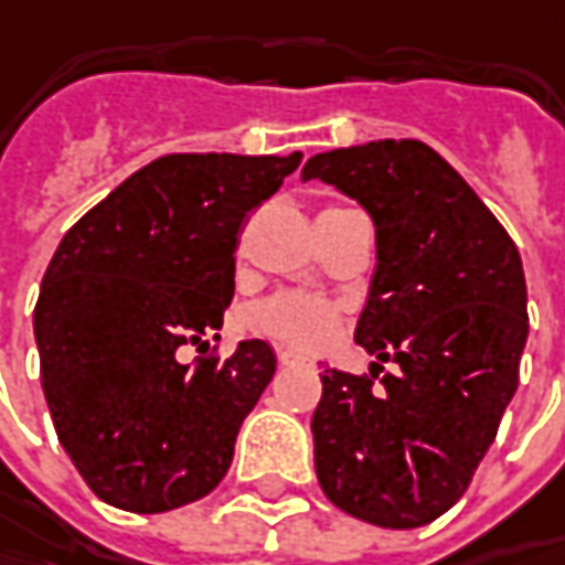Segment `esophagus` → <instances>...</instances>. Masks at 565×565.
<instances>
[{"mask_svg": "<svg viewBox=\"0 0 565 565\" xmlns=\"http://www.w3.org/2000/svg\"><path fill=\"white\" fill-rule=\"evenodd\" d=\"M278 363L281 366H297V363H303V354H297V351H278Z\"/></svg>", "mask_w": 565, "mask_h": 565, "instance_id": "esophagus-1", "label": "esophagus"}]
</instances>
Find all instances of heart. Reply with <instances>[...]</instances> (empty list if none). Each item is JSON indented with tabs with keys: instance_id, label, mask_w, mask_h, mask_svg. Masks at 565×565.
<instances>
[{
	"instance_id": "b5f03b06",
	"label": "heart",
	"mask_w": 565,
	"mask_h": 565,
	"mask_svg": "<svg viewBox=\"0 0 565 565\" xmlns=\"http://www.w3.org/2000/svg\"><path fill=\"white\" fill-rule=\"evenodd\" d=\"M253 326L294 348H322L338 329V309L307 294H278L253 309Z\"/></svg>"
}]
</instances>
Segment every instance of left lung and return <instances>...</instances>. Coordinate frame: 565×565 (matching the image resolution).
Here are the masks:
<instances>
[{
  "mask_svg": "<svg viewBox=\"0 0 565 565\" xmlns=\"http://www.w3.org/2000/svg\"><path fill=\"white\" fill-rule=\"evenodd\" d=\"M376 224V271L354 341L370 373L326 370L312 414L316 475L331 503L380 527L452 509L519 388L527 341L522 256L429 145L385 138L307 160ZM382 362H398L382 374Z\"/></svg>",
  "mask_w": 565,
  "mask_h": 565,
  "instance_id": "1",
  "label": "left lung"
}]
</instances>
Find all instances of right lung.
<instances>
[{
  "label": "right lung",
  "instance_id": "add662e5",
  "mask_svg": "<svg viewBox=\"0 0 565 565\" xmlns=\"http://www.w3.org/2000/svg\"><path fill=\"white\" fill-rule=\"evenodd\" d=\"M300 158L167 154L62 236L34 307L40 382L62 449L104 503L170 512L227 475L275 351L239 341L192 366L177 351L221 329L239 227Z\"/></svg>",
  "mask_w": 565,
  "mask_h": 565
}]
</instances>
